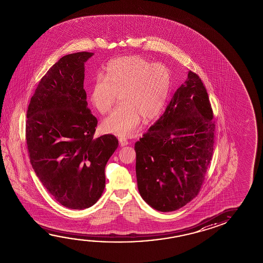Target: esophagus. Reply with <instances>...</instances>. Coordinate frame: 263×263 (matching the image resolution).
Segmentation results:
<instances>
[{
	"label": "esophagus",
	"mask_w": 263,
	"mask_h": 263,
	"mask_svg": "<svg viewBox=\"0 0 263 263\" xmlns=\"http://www.w3.org/2000/svg\"><path fill=\"white\" fill-rule=\"evenodd\" d=\"M119 143H120L121 146H125L128 145V140L126 138H119Z\"/></svg>",
	"instance_id": "obj_1"
}]
</instances>
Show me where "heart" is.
Here are the masks:
<instances>
[{
    "mask_svg": "<svg viewBox=\"0 0 263 263\" xmlns=\"http://www.w3.org/2000/svg\"><path fill=\"white\" fill-rule=\"evenodd\" d=\"M105 70V78L93 80L90 102L101 115H106L119 95L120 104L104 121L103 127L119 137H129L142 118L148 122L161 112L171 88V71L165 65L152 64L140 56L116 59Z\"/></svg>",
    "mask_w": 263,
    "mask_h": 263,
    "instance_id": "heart-1",
    "label": "heart"
}]
</instances>
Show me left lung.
Returning <instances> with one entry per match:
<instances>
[{"mask_svg": "<svg viewBox=\"0 0 263 263\" xmlns=\"http://www.w3.org/2000/svg\"><path fill=\"white\" fill-rule=\"evenodd\" d=\"M213 117L206 89L190 70L163 115L135 144L138 191L152 208L175 211L197 196L214 152Z\"/></svg>", "mask_w": 263, "mask_h": 263, "instance_id": "obj_1", "label": "left lung"}]
</instances>
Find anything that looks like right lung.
I'll list each match as a JSON object with an SVG mask.
<instances>
[{
    "label": "right lung",
    "instance_id": "obj_1",
    "mask_svg": "<svg viewBox=\"0 0 263 263\" xmlns=\"http://www.w3.org/2000/svg\"><path fill=\"white\" fill-rule=\"evenodd\" d=\"M93 53L62 57L36 87L26 112L31 165L52 197L82 210L99 200L104 168L118 146L114 135L95 138L98 121L87 107L84 63Z\"/></svg>",
    "mask_w": 263,
    "mask_h": 263
}]
</instances>
